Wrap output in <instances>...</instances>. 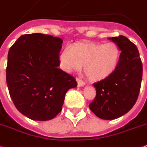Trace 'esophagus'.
Here are the masks:
<instances>
[{
    "mask_svg": "<svg viewBox=\"0 0 147 147\" xmlns=\"http://www.w3.org/2000/svg\"><path fill=\"white\" fill-rule=\"evenodd\" d=\"M77 83H78V86L80 87V86H83L86 83H85L84 81H82V79H80L79 78H76Z\"/></svg>",
    "mask_w": 147,
    "mask_h": 147,
    "instance_id": "esophagus-1",
    "label": "esophagus"
}]
</instances>
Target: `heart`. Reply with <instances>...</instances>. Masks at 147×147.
Here are the masks:
<instances>
[{
	"label": "heart",
	"mask_w": 147,
	"mask_h": 147,
	"mask_svg": "<svg viewBox=\"0 0 147 147\" xmlns=\"http://www.w3.org/2000/svg\"><path fill=\"white\" fill-rule=\"evenodd\" d=\"M119 59L120 51L115 43H76L59 56L63 70L77 71L84 65L85 74L93 82L109 77L117 68Z\"/></svg>",
	"instance_id": "heart-1"
}]
</instances>
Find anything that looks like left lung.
<instances>
[{
	"label": "left lung",
	"mask_w": 147,
	"mask_h": 147,
	"mask_svg": "<svg viewBox=\"0 0 147 147\" xmlns=\"http://www.w3.org/2000/svg\"><path fill=\"white\" fill-rule=\"evenodd\" d=\"M118 46L120 59L109 77L93 83L96 95L89 105L92 112L104 120H112L129 111L140 93L143 64L137 47L124 36L111 38Z\"/></svg>",
	"instance_id": "1"
}]
</instances>
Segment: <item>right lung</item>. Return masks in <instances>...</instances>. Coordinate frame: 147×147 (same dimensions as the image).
Masks as SVG:
<instances>
[{"label":"right lung","instance_id":"obj_1","mask_svg":"<svg viewBox=\"0 0 147 147\" xmlns=\"http://www.w3.org/2000/svg\"><path fill=\"white\" fill-rule=\"evenodd\" d=\"M62 40L51 35L21 36L7 54L6 81L18 111L30 119L51 120L62 109L66 92L77 86L61 68Z\"/></svg>","mask_w":147,"mask_h":147}]
</instances>
